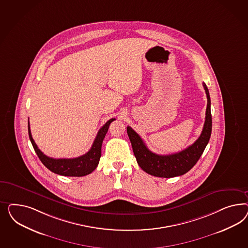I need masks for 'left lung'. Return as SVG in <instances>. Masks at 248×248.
Here are the masks:
<instances>
[{
    "mask_svg": "<svg viewBox=\"0 0 248 248\" xmlns=\"http://www.w3.org/2000/svg\"><path fill=\"white\" fill-rule=\"evenodd\" d=\"M207 97V106L203 131L199 138L192 145L179 153L161 155L151 152L143 139L135 130L127 126V134L132 143L133 151L139 166L145 173L157 177L170 178L187 173L197 163L210 139L212 132V115L209 91L205 83H203Z\"/></svg>",
    "mask_w": 248,
    "mask_h": 248,
    "instance_id": "8db88e82",
    "label": "left lung"
}]
</instances>
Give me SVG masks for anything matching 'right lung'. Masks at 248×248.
<instances>
[{
  "mask_svg": "<svg viewBox=\"0 0 248 248\" xmlns=\"http://www.w3.org/2000/svg\"><path fill=\"white\" fill-rule=\"evenodd\" d=\"M115 120L112 118L106 122L105 125L101 128L98 132L97 135L93 143L90 150L85 155L76 158H55L49 157L38 148L31 134L30 124L28 123V134L31 143L33 146V149L37 154L38 157L41 162L53 173L63 175V176H84L92 173L99 164L101 157V149L102 143L105 139V135L108 131L110 124Z\"/></svg>",
  "mask_w": 248,
  "mask_h": 248,
  "instance_id": "obj_1",
  "label": "right lung"
}]
</instances>
